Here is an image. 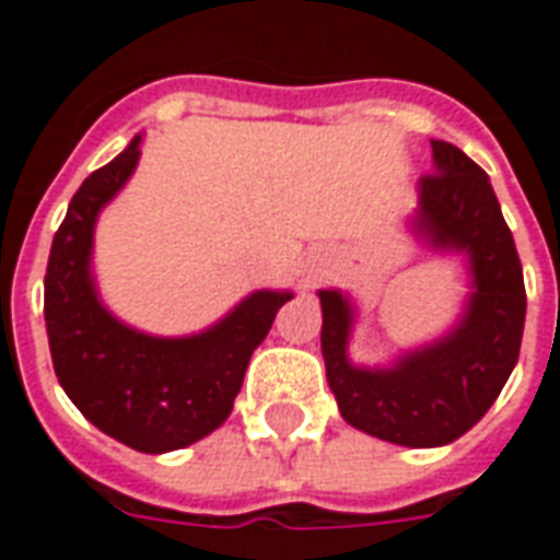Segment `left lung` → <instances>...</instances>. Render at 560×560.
Here are the masks:
<instances>
[{
	"instance_id": "8db88e82",
	"label": "left lung",
	"mask_w": 560,
	"mask_h": 560,
	"mask_svg": "<svg viewBox=\"0 0 560 560\" xmlns=\"http://www.w3.org/2000/svg\"><path fill=\"white\" fill-rule=\"evenodd\" d=\"M432 167L408 228L438 255L465 257L470 291L456 324L387 365H360L348 353L357 305L339 288L317 291L320 351L341 417L399 446L453 444L477 425L516 369L525 329L522 264L489 176L446 140H432Z\"/></svg>"
}]
</instances>
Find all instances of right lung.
<instances>
[{"label":"right lung","instance_id":"obj_1","mask_svg":"<svg viewBox=\"0 0 560 560\" xmlns=\"http://www.w3.org/2000/svg\"><path fill=\"white\" fill-rule=\"evenodd\" d=\"M140 135L86 176L68 203L44 276V320L59 384L86 420L138 453H171L215 432L233 411L248 360L291 291H255L212 327L152 336L102 303L92 245L102 209L140 161Z\"/></svg>","mask_w":560,"mask_h":560}]
</instances>
